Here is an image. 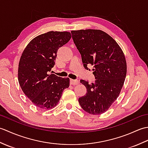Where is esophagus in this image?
I'll return each instance as SVG.
<instances>
[{
  "mask_svg": "<svg viewBox=\"0 0 148 148\" xmlns=\"http://www.w3.org/2000/svg\"><path fill=\"white\" fill-rule=\"evenodd\" d=\"M70 82H71V84H72V85H77V84L79 83V81L77 79H71Z\"/></svg>",
  "mask_w": 148,
  "mask_h": 148,
  "instance_id": "obj_1",
  "label": "esophagus"
}]
</instances>
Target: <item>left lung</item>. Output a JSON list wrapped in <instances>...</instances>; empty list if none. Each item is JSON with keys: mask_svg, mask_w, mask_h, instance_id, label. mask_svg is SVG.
I'll return each instance as SVG.
<instances>
[{"mask_svg": "<svg viewBox=\"0 0 148 148\" xmlns=\"http://www.w3.org/2000/svg\"><path fill=\"white\" fill-rule=\"evenodd\" d=\"M72 39L81 55L84 67L93 65L95 83L81 79L86 95L79 99L84 111L100 114L108 111L119 96L127 74V62L122 49L108 34L100 30L71 31Z\"/></svg>", "mask_w": 148, "mask_h": 148, "instance_id": "obj_1", "label": "left lung"}]
</instances>
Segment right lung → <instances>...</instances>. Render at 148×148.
Returning a JSON list of instances; mask_svg holds the SVG:
<instances>
[{
	"label": "right lung",
	"mask_w": 148,
	"mask_h": 148,
	"mask_svg": "<svg viewBox=\"0 0 148 148\" xmlns=\"http://www.w3.org/2000/svg\"><path fill=\"white\" fill-rule=\"evenodd\" d=\"M71 38L69 32L50 31L34 38L21 56L18 82L23 93L39 108L51 109L58 104L69 78L51 74L58 49Z\"/></svg>",
	"instance_id": "right-lung-1"
}]
</instances>
